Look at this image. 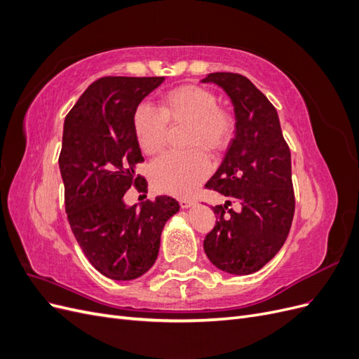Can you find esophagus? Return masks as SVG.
<instances>
[{
    "label": "esophagus",
    "mask_w": 359,
    "mask_h": 359,
    "mask_svg": "<svg viewBox=\"0 0 359 359\" xmlns=\"http://www.w3.org/2000/svg\"><path fill=\"white\" fill-rule=\"evenodd\" d=\"M180 205L181 208H190V206L194 205L193 199H180Z\"/></svg>",
    "instance_id": "esophagus-1"
}]
</instances>
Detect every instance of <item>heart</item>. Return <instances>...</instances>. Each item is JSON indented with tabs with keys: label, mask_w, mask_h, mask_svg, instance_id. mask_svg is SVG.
<instances>
[{
	"label": "heart",
	"mask_w": 359,
	"mask_h": 359,
	"mask_svg": "<svg viewBox=\"0 0 359 359\" xmlns=\"http://www.w3.org/2000/svg\"><path fill=\"white\" fill-rule=\"evenodd\" d=\"M137 145L148 156L161 153L168 127L186 126L182 145L187 151L161 156L151 168V181L161 193L189 196L210 175V154L219 158L235 135V118L217 104V95L198 83L180 85L158 100L157 111L139 104L132 118Z\"/></svg>",
	"instance_id": "heart-1"
}]
</instances>
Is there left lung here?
I'll return each mask as SVG.
<instances>
[{
  "instance_id": "left-lung-1",
  "label": "left lung",
  "mask_w": 359,
  "mask_h": 359,
  "mask_svg": "<svg viewBox=\"0 0 359 359\" xmlns=\"http://www.w3.org/2000/svg\"><path fill=\"white\" fill-rule=\"evenodd\" d=\"M202 82L222 86L236 118L222 165L205 184L227 201L212 206L217 223L205 236L203 250L219 269L252 274L278 253L290 231L295 212L290 149L276 107L245 76L217 72ZM232 203L241 210L233 212Z\"/></svg>"
}]
</instances>
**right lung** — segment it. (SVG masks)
<instances>
[{
  "mask_svg": "<svg viewBox=\"0 0 359 359\" xmlns=\"http://www.w3.org/2000/svg\"><path fill=\"white\" fill-rule=\"evenodd\" d=\"M165 81L106 76L93 82L64 121L60 170L66 212L76 241L91 265L112 280H135L154 265L160 235L180 205L169 196L127 206L142 163L132 118L139 103Z\"/></svg>",
  "mask_w": 359,
  "mask_h": 359,
  "instance_id": "add662e5",
  "label": "right lung"
}]
</instances>
